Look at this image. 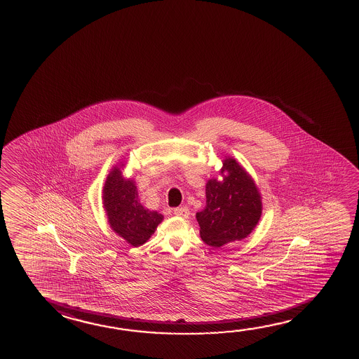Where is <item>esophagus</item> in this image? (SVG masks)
I'll list each match as a JSON object with an SVG mask.
<instances>
[{"mask_svg": "<svg viewBox=\"0 0 359 359\" xmlns=\"http://www.w3.org/2000/svg\"><path fill=\"white\" fill-rule=\"evenodd\" d=\"M174 214H175V215H177V217H182V218H188L190 212H189L188 208L180 207L175 208V209H174Z\"/></svg>", "mask_w": 359, "mask_h": 359, "instance_id": "1", "label": "esophagus"}]
</instances>
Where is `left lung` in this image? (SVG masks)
Here are the masks:
<instances>
[{"label":"left lung","mask_w":359,"mask_h":359,"mask_svg":"<svg viewBox=\"0 0 359 359\" xmlns=\"http://www.w3.org/2000/svg\"><path fill=\"white\" fill-rule=\"evenodd\" d=\"M220 174L222 180H208L207 205L196 213L201 239L214 248L245 238L262 214L256 184L234 158L223 160Z\"/></svg>","instance_id":"8db88e82"}]
</instances>
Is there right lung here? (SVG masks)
I'll return each instance as SVG.
<instances>
[{"label": "right lung", "instance_id": "right-lung-1", "mask_svg": "<svg viewBox=\"0 0 359 359\" xmlns=\"http://www.w3.org/2000/svg\"><path fill=\"white\" fill-rule=\"evenodd\" d=\"M103 204L111 228L135 247L147 242L164 219L163 214L142 207L135 182L125 179L117 166L104 182Z\"/></svg>", "mask_w": 359, "mask_h": 359}]
</instances>
